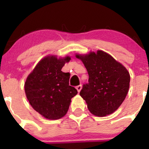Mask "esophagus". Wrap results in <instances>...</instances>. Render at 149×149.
<instances>
[{
  "label": "esophagus",
  "instance_id": "obj_1",
  "mask_svg": "<svg viewBox=\"0 0 149 149\" xmlns=\"http://www.w3.org/2000/svg\"><path fill=\"white\" fill-rule=\"evenodd\" d=\"M76 90H78V92H79L80 90H81V89H82V85H78V86H76Z\"/></svg>",
  "mask_w": 149,
  "mask_h": 149
}]
</instances>
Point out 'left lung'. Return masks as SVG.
I'll list each match as a JSON object with an SVG mask.
<instances>
[{
	"mask_svg": "<svg viewBox=\"0 0 149 149\" xmlns=\"http://www.w3.org/2000/svg\"><path fill=\"white\" fill-rule=\"evenodd\" d=\"M89 75L88 83L83 85L80 95L90 112L103 117L111 114L123 102L130 87L127 70L111 56L102 50L88 55H78Z\"/></svg>",
	"mask_w": 149,
	"mask_h": 149,
	"instance_id": "obj_1",
	"label": "left lung"
}]
</instances>
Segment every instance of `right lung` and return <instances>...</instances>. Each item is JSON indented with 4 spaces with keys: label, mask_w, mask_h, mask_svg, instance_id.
<instances>
[{
    "label": "right lung",
    "mask_w": 149,
    "mask_h": 149,
    "mask_svg": "<svg viewBox=\"0 0 149 149\" xmlns=\"http://www.w3.org/2000/svg\"><path fill=\"white\" fill-rule=\"evenodd\" d=\"M70 59L45 57L26 80L25 93L30 104L47 119L57 120L66 115L71 98L78 94L76 89L69 85V73L61 71Z\"/></svg>",
    "instance_id": "1"
}]
</instances>
